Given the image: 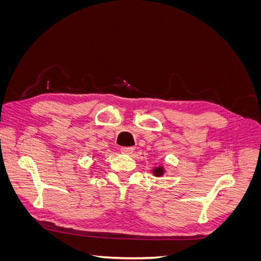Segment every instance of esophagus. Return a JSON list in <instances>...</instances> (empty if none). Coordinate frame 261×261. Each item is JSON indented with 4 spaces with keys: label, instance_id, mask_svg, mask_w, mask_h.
<instances>
[{
    "label": "esophagus",
    "instance_id": "1",
    "mask_svg": "<svg viewBox=\"0 0 261 261\" xmlns=\"http://www.w3.org/2000/svg\"><path fill=\"white\" fill-rule=\"evenodd\" d=\"M121 151L126 154H130L134 151V147H122Z\"/></svg>",
    "mask_w": 261,
    "mask_h": 261
}]
</instances>
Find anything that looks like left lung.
Returning a JSON list of instances; mask_svg holds the SVG:
<instances>
[{
  "instance_id": "8db88e82",
  "label": "left lung",
  "mask_w": 261,
  "mask_h": 261,
  "mask_svg": "<svg viewBox=\"0 0 261 261\" xmlns=\"http://www.w3.org/2000/svg\"><path fill=\"white\" fill-rule=\"evenodd\" d=\"M152 173H153L154 176L160 177V176H162L164 174V168L162 167V165H160V167H156V168H154L152 170Z\"/></svg>"
}]
</instances>
